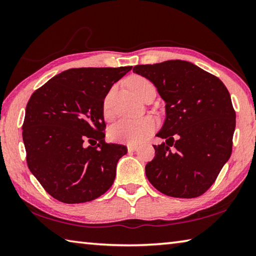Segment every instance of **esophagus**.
Segmentation results:
<instances>
[{"mask_svg":"<svg viewBox=\"0 0 256 256\" xmlns=\"http://www.w3.org/2000/svg\"><path fill=\"white\" fill-rule=\"evenodd\" d=\"M128 152H134V151L138 150V146H136V144H128Z\"/></svg>","mask_w":256,"mask_h":256,"instance_id":"esophagus-1","label":"esophagus"}]
</instances>
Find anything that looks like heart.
Listing matches in <instances>:
<instances>
[{
	"label": "heart",
	"mask_w": 256,
	"mask_h": 256,
	"mask_svg": "<svg viewBox=\"0 0 256 256\" xmlns=\"http://www.w3.org/2000/svg\"><path fill=\"white\" fill-rule=\"evenodd\" d=\"M128 86L133 94L140 98L146 89L152 86L151 82L141 76H133L128 79ZM102 112L106 118H110V94L105 98ZM156 128V120L151 116L141 118H122L110 128V138L120 144H136L146 140Z\"/></svg>",
	"instance_id": "obj_1"
}]
</instances>
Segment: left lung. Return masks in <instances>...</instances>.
Masks as SVG:
<instances>
[{
	"instance_id": "obj_1",
	"label": "left lung",
	"mask_w": 256,
	"mask_h": 256,
	"mask_svg": "<svg viewBox=\"0 0 256 256\" xmlns=\"http://www.w3.org/2000/svg\"><path fill=\"white\" fill-rule=\"evenodd\" d=\"M152 82L166 104V118L156 136L154 158L146 175L159 192L192 198L214 183L232 154L236 114L222 80L182 60L133 68Z\"/></svg>"
}]
</instances>
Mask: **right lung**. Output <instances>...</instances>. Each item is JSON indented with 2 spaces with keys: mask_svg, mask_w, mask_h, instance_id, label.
Returning <instances> with one entry per match:
<instances>
[{
  "mask_svg": "<svg viewBox=\"0 0 256 256\" xmlns=\"http://www.w3.org/2000/svg\"><path fill=\"white\" fill-rule=\"evenodd\" d=\"M131 68H70L30 97L22 125L27 164L56 200L92 201L114 183L116 164L128 149L104 140L102 105L112 86ZM86 140L96 146L86 147Z\"/></svg>",
  "mask_w": 256,
  "mask_h": 256,
  "instance_id": "add662e5",
  "label": "right lung"
}]
</instances>
